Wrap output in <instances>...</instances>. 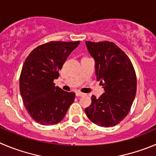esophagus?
Here are the masks:
<instances>
[{
	"mask_svg": "<svg viewBox=\"0 0 156 156\" xmlns=\"http://www.w3.org/2000/svg\"><path fill=\"white\" fill-rule=\"evenodd\" d=\"M76 96H78V97H82V96H85V94H84V93L82 92H80V91H76Z\"/></svg>",
	"mask_w": 156,
	"mask_h": 156,
	"instance_id": "obj_1",
	"label": "esophagus"
}]
</instances>
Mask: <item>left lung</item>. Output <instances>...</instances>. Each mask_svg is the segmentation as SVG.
Here are the masks:
<instances>
[{"mask_svg":"<svg viewBox=\"0 0 156 156\" xmlns=\"http://www.w3.org/2000/svg\"><path fill=\"white\" fill-rule=\"evenodd\" d=\"M95 62V75L105 93L85 108L88 119L98 126L112 127L129 114L136 94L137 81L129 57L115 44L85 41Z\"/></svg>","mask_w":156,"mask_h":156,"instance_id":"1","label":"left lung"}]
</instances>
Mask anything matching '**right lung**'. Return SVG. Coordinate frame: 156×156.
<instances>
[{
	"instance_id": "1",
	"label": "right lung",
	"mask_w": 156,
	"mask_h": 156,
	"mask_svg": "<svg viewBox=\"0 0 156 156\" xmlns=\"http://www.w3.org/2000/svg\"><path fill=\"white\" fill-rule=\"evenodd\" d=\"M80 41H51L34 48L26 58L20 77V92L30 117L43 126L60 122L75 100V92L55 87L68 55Z\"/></svg>"
}]
</instances>
